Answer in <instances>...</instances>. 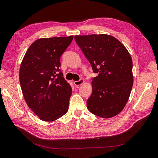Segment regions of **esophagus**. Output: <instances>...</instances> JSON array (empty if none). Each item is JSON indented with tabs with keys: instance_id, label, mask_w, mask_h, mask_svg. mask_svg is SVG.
<instances>
[{
	"instance_id": "34e87169",
	"label": "esophagus",
	"mask_w": 158,
	"mask_h": 158,
	"mask_svg": "<svg viewBox=\"0 0 158 158\" xmlns=\"http://www.w3.org/2000/svg\"><path fill=\"white\" fill-rule=\"evenodd\" d=\"M84 82H85L84 80L82 79H81L79 81H74V85L75 86H79V85H82L83 83H84Z\"/></svg>"
}]
</instances>
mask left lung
<instances>
[{
    "label": "left lung",
    "instance_id": "left-lung-1",
    "mask_svg": "<svg viewBox=\"0 0 158 158\" xmlns=\"http://www.w3.org/2000/svg\"><path fill=\"white\" fill-rule=\"evenodd\" d=\"M77 44L94 73L93 91L87 106L91 114L111 118L123 110L133 83L132 59L127 48L111 35H76Z\"/></svg>",
    "mask_w": 158,
    "mask_h": 158
}]
</instances>
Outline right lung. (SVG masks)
<instances>
[{
    "label": "right lung",
    "mask_w": 158,
    "mask_h": 158,
    "mask_svg": "<svg viewBox=\"0 0 158 158\" xmlns=\"http://www.w3.org/2000/svg\"><path fill=\"white\" fill-rule=\"evenodd\" d=\"M73 39V36L36 40L23 59L19 71L23 95L40 120L55 121L68 111L72 89L59 67L60 56Z\"/></svg>",
    "instance_id": "1"
}]
</instances>
